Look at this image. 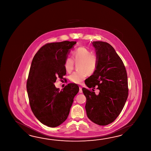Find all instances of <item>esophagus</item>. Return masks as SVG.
<instances>
[{"mask_svg":"<svg viewBox=\"0 0 151 151\" xmlns=\"http://www.w3.org/2000/svg\"><path fill=\"white\" fill-rule=\"evenodd\" d=\"M79 93H82L83 92V91H82V88H81V87L79 86Z\"/></svg>","mask_w":151,"mask_h":151,"instance_id":"34e87169","label":"esophagus"}]
</instances>
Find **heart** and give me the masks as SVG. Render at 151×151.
Segmentation results:
<instances>
[{"label":"heart","instance_id":"heart-1","mask_svg":"<svg viewBox=\"0 0 151 151\" xmlns=\"http://www.w3.org/2000/svg\"><path fill=\"white\" fill-rule=\"evenodd\" d=\"M72 58L67 57L64 64L65 70L68 73L73 71L75 63L78 64V71L74 72L69 76V79L73 83L79 84L88 74H93L96 71L98 64L97 55L92 53L90 50L85 47H79L72 52Z\"/></svg>","mask_w":151,"mask_h":151}]
</instances>
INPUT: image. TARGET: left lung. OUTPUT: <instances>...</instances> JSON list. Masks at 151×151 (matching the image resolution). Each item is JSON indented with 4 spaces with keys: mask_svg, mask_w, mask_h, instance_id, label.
I'll list each match as a JSON object with an SVG mask.
<instances>
[{
    "mask_svg": "<svg viewBox=\"0 0 151 151\" xmlns=\"http://www.w3.org/2000/svg\"><path fill=\"white\" fill-rule=\"evenodd\" d=\"M98 57L96 71L87 79L88 87L96 86L98 95L91 90L83 88L86 98L85 109L88 118L97 125L105 126L119 116L128 98L127 74L122 59L109 43L94 42Z\"/></svg>",
    "mask_w": 151,
    "mask_h": 151,
    "instance_id": "obj_1",
    "label": "left lung"
}]
</instances>
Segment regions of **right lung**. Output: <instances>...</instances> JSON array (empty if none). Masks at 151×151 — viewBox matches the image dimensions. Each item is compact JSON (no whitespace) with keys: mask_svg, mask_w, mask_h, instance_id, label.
Masks as SVG:
<instances>
[{"mask_svg":"<svg viewBox=\"0 0 151 151\" xmlns=\"http://www.w3.org/2000/svg\"><path fill=\"white\" fill-rule=\"evenodd\" d=\"M76 43H47L39 50L32 60L26 83L29 105L39 121L48 127H57L66 120L74 97L79 92L76 83H68L62 91L54 85L57 78L65 79V60Z\"/></svg>","mask_w":151,"mask_h":151,"instance_id":"obj_1","label":"right lung"}]
</instances>
